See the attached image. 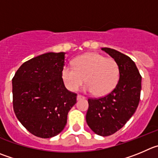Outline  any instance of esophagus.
<instances>
[{"label":"esophagus","instance_id":"1","mask_svg":"<svg viewBox=\"0 0 158 158\" xmlns=\"http://www.w3.org/2000/svg\"><path fill=\"white\" fill-rule=\"evenodd\" d=\"M86 97H84V96H82L80 95V94H78L77 95V100L79 101V100H82V99H85Z\"/></svg>","mask_w":158,"mask_h":158}]
</instances>
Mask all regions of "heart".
I'll use <instances>...</instances> for the list:
<instances>
[{
  "instance_id": "obj_1",
  "label": "heart",
  "mask_w": 158,
  "mask_h": 158,
  "mask_svg": "<svg viewBox=\"0 0 158 158\" xmlns=\"http://www.w3.org/2000/svg\"><path fill=\"white\" fill-rule=\"evenodd\" d=\"M74 67L64 66L62 78L66 87L77 91L82 84L84 89L95 95H107L115 88L119 79V67L114 59L105 57L97 53H87L74 60Z\"/></svg>"
}]
</instances>
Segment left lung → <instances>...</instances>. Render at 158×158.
I'll return each mask as SVG.
<instances>
[{"label": "left lung", "mask_w": 158, "mask_h": 158, "mask_svg": "<svg viewBox=\"0 0 158 158\" xmlns=\"http://www.w3.org/2000/svg\"><path fill=\"white\" fill-rule=\"evenodd\" d=\"M101 49L118 64L119 80L107 95L88 99L86 120L93 132L107 136L122 129L135 113L140 100L142 77L135 62L127 55L111 48Z\"/></svg>", "instance_id": "8db88e82"}]
</instances>
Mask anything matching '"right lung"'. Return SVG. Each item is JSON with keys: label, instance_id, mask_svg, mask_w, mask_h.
I'll return each mask as SVG.
<instances>
[{"label": "right lung", "instance_id": "right-lung-1", "mask_svg": "<svg viewBox=\"0 0 158 158\" xmlns=\"http://www.w3.org/2000/svg\"><path fill=\"white\" fill-rule=\"evenodd\" d=\"M65 53H46L23 63L12 79L13 108L32 135L51 138L67 123L77 94L64 86L62 69Z\"/></svg>", "mask_w": 158, "mask_h": 158}]
</instances>
